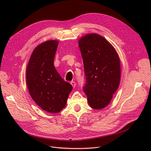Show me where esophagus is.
Returning a JSON list of instances; mask_svg holds the SVG:
<instances>
[{
    "mask_svg": "<svg viewBox=\"0 0 151 151\" xmlns=\"http://www.w3.org/2000/svg\"><path fill=\"white\" fill-rule=\"evenodd\" d=\"M70 83H71V85H72V87H73V88H75V87H76V83L75 81H71Z\"/></svg>",
    "mask_w": 151,
    "mask_h": 151,
    "instance_id": "esophagus-1",
    "label": "esophagus"
}]
</instances>
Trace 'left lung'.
<instances>
[{"instance_id": "1", "label": "left lung", "mask_w": 151, "mask_h": 151, "mask_svg": "<svg viewBox=\"0 0 151 151\" xmlns=\"http://www.w3.org/2000/svg\"><path fill=\"white\" fill-rule=\"evenodd\" d=\"M79 47L86 79L83 90L92 108L103 109L109 104L119 87L121 69L118 55L108 41L95 33L81 38Z\"/></svg>"}]
</instances>
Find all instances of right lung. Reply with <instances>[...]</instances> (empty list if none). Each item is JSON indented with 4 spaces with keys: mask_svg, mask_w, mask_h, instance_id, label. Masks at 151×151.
<instances>
[{
    "mask_svg": "<svg viewBox=\"0 0 151 151\" xmlns=\"http://www.w3.org/2000/svg\"><path fill=\"white\" fill-rule=\"evenodd\" d=\"M58 42L48 40L33 51L26 70L30 94L41 109L58 113L65 107L72 85L64 81L54 66Z\"/></svg>",
    "mask_w": 151,
    "mask_h": 151,
    "instance_id": "obj_1",
    "label": "right lung"
}]
</instances>
